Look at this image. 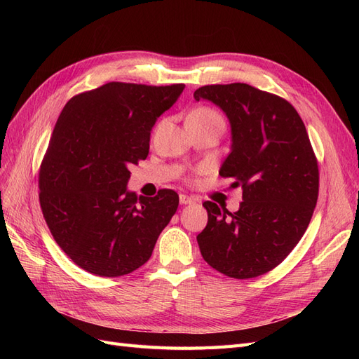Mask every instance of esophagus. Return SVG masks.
I'll return each instance as SVG.
<instances>
[{
    "label": "esophagus",
    "mask_w": 359,
    "mask_h": 359,
    "mask_svg": "<svg viewBox=\"0 0 359 359\" xmlns=\"http://www.w3.org/2000/svg\"><path fill=\"white\" fill-rule=\"evenodd\" d=\"M180 203L181 205H190V203H194V199L187 196V194H180Z\"/></svg>",
    "instance_id": "1"
}]
</instances>
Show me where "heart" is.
Listing matches in <instances>:
<instances>
[{
    "label": "heart",
    "instance_id": "b5f03b06",
    "mask_svg": "<svg viewBox=\"0 0 359 359\" xmlns=\"http://www.w3.org/2000/svg\"><path fill=\"white\" fill-rule=\"evenodd\" d=\"M189 118H220V115L211 109H206V107H199V109L193 111Z\"/></svg>",
    "mask_w": 359,
    "mask_h": 359
}]
</instances>
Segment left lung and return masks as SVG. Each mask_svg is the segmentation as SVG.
I'll return each mask as SVG.
<instances>
[{
	"label": "left lung",
	"mask_w": 359,
	"mask_h": 359,
	"mask_svg": "<svg viewBox=\"0 0 359 359\" xmlns=\"http://www.w3.org/2000/svg\"><path fill=\"white\" fill-rule=\"evenodd\" d=\"M193 97L229 119L231 153L219 173L243 189L235 212L203 202L202 257L227 277L262 276L299 243L318 202L319 169L306 126L289 102L247 83L206 85Z\"/></svg>",
	"instance_id": "1"
}]
</instances>
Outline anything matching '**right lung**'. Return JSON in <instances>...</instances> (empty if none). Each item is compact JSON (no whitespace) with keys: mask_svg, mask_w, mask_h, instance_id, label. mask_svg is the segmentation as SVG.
I'll list each match as a JSON object with an SVG mask.
<instances>
[{"mask_svg":"<svg viewBox=\"0 0 359 359\" xmlns=\"http://www.w3.org/2000/svg\"><path fill=\"white\" fill-rule=\"evenodd\" d=\"M184 88L109 82L61 111L41 161L40 205L53 240L88 273L119 277L142 266L177 212L173 190L137 198L127 184L158 116Z\"/></svg>","mask_w":359,"mask_h":359,"instance_id":"add662e5","label":"right lung"}]
</instances>
